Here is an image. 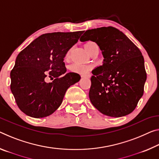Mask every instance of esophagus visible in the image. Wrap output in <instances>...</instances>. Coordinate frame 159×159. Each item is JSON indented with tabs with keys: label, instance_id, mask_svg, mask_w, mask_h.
Wrapping results in <instances>:
<instances>
[{
	"label": "esophagus",
	"instance_id": "obj_1",
	"mask_svg": "<svg viewBox=\"0 0 159 159\" xmlns=\"http://www.w3.org/2000/svg\"><path fill=\"white\" fill-rule=\"evenodd\" d=\"M81 77H86V78H90V74H82Z\"/></svg>",
	"mask_w": 159,
	"mask_h": 159
}]
</instances>
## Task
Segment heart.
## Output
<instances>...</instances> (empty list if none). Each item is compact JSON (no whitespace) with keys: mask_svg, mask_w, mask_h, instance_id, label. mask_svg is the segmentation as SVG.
<instances>
[{"mask_svg":"<svg viewBox=\"0 0 159 159\" xmlns=\"http://www.w3.org/2000/svg\"><path fill=\"white\" fill-rule=\"evenodd\" d=\"M95 46H97V44L93 41H88L85 44V48L86 49L88 52L90 53L91 49ZM69 56V51L67 52L66 55V57ZM92 69V66L89 64H79V63H75L74 64L71 66L70 67V69L72 72L77 73V74H85L89 73Z\"/></svg>","mask_w":159,"mask_h":159,"instance_id":"heart-1","label":"heart"}]
</instances>
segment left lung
Listing matches in <instances>:
<instances>
[{"label":"left lung","mask_w":159,"mask_h":159,"mask_svg":"<svg viewBox=\"0 0 159 159\" xmlns=\"http://www.w3.org/2000/svg\"><path fill=\"white\" fill-rule=\"evenodd\" d=\"M80 39L95 42L105 59L90 78L89 98L93 106L110 117L130 114L142 97L147 80L139 49L122 32L111 26L87 30Z\"/></svg>","instance_id":"obj_1"}]
</instances>
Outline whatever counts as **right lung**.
Here are the masks:
<instances>
[{"label":"right lung","instance_id":"1","mask_svg":"<svg viewBox=\"0 0 159 159\" xmlns=\"http://www.w3.org/2000/svg\"><path fill=\"white\" fill-rule=\"evenodd\" d=\"M83 32L43 34L17 55L11 71V90L25 114L34 118L52 115L61 104L67 89L80 80L75 73L65 74L64 60ZM48 77L52 83L46 82Z\"/></svg>","mask_w":159,"mask_h":159}]
</instances>
